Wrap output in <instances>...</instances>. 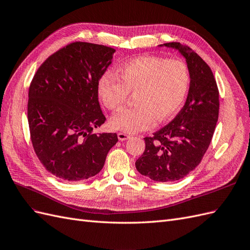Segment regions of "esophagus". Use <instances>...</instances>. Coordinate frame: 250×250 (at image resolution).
Listing matches in <instances>:
<instances>
[{
  "label": "esophagus",
  "mask_w": 250,
  "mask_h": 250,
  "mask_svg": "<svg viewBox=\"0 0 250 250\" xmlns=\"http://www.w3.org/2000/svg\"><path fill=\"white\" fill-rule=\"evenodd\" d=\"M117 136H118V139H119L120 141H125L126 139H129V138L131 137L130 135H127V134L123 133V132H119V133L117 134Z\"/></svg>",
  "instance_id": "34e87169"
}]
</instances>
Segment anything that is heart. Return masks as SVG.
Here are the masks:
<instances>
[{"label":"heart","mask_w":250,"mask_h":250,"mask_svg":"<svg viewBox=\"0 0 250 250\" xmlns=\"http://www.w3.org/2000/svg\"><path fill=\"white\" fill-rule=\"evenodd\" d=\"M119 78L106 72L99 78L97 90L106 108L116 111L129 93H136L135 104L115 114L110 125L115 130L137 133L151 129L156 119L167 121L179 111L187 97L190 73L187 63L160 56H140L118 69Z\"/></svg>","instance_id":"heart-1"}]
</instances>
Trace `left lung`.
I'll return each mask as SVG.
<instances>
[{
	"label": "left lung",
	"instance_id": "8db88e82",
	"mask_svg": "<svg viewBox=\"0 0 250 250\" xmlns=\"http://www.w3.org/2000/svg\"><path fill=\"white\" fill-rule=\"evenodd\" d=\"M174 48L187 61L190 83L187 102L168 125L146 137V149L135 166L154 181L182 179L201 162L210 145L219 117V90L209 66L180 42L160 45Z\"/></svg>",
	"mask_w": 250,
	"mask_h": 250
}]
</instances>
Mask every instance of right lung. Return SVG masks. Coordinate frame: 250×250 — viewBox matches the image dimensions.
I'll return each instance as SVG.
<instances>
[{
	"mask_svg": "<svg viewBox=\"0 0 250 250\" xmlns=\"http://www.w3.org/2000/svg\"><path fill=\"white\" fill-rule=\"evenodd\" d=\"M115 49L75 42L60 49L34 74L28 99L30 137L41 163L68 182L95 176L118 141L93 133L105 120L98 103L99 78Z\"/></svg>",
	"mask_w": 250,
	"mask_h": 250,
	"instance_id": "obj_1",
	"label": "right lung"
}]
</instances>
